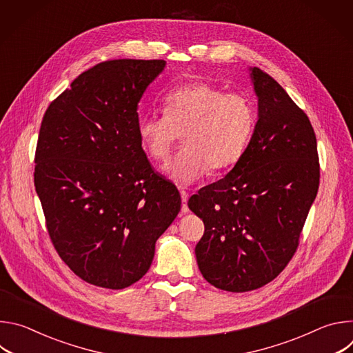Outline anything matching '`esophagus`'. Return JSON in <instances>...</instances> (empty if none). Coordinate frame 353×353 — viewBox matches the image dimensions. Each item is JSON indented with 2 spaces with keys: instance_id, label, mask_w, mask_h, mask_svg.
Listing matches in <instances>:
<instances>
[{
  "instance_id": "34e87169",
  "label": "esophagus",
  "mask_w": 353,
  "mask_h": 353,
  "mask_svg": "<svg viewBox=\"0 0 353 353\" xmlns=\"http://www.w3.org/2000/svg\"><path fill=\"white\" fill-rule=\"evenodd\" d=\"M180 195H181V203H183V205H181V212H183V214H187V212H188V205H187L188 192L184 191V190H181V191H180Z\"/></svg>"
}]
</instances>
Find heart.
<instances>
[{
	"mask_svg": "<svg viewBox=\"0 0 353 353\" xmlns=\"http://www.w3.org/2000/svg\"><path fill=\"white\" fill-rule=\"evenodd\" d=\"M162 116L143 117L138 137L145 154L155 162L165 161L184 137V149L163 170L179 185H190L210 169L221 173L244 155L256 128V109L240 92H226L196 81L168 93Z\"/></svg>",
	"mask_w": 353,
	"mask_h": 353,
	"instance_id": "1",
	"label": "heart"
}]
</instances>
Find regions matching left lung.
Segmentation results:
<instances>
[{
	"mask_svg": "<svg viewBox=\"0 0 353 353\" xmlns=\"http://www.w3.org/2000/svg\"><path fill=\"white\" fill-rule=\"evenodd\" d=\"M259 121L241 159L201 188L188 208L203 219L198 268L215 288L248 292L275 279L294 256L320 184L307 114L267 72L251 68Z\"/></svg>",
	"mask_w": 353,
	"mask_h": 353,
	"instance_id": "left-lung-1",
	"label": "left lung"
}]
</instances>
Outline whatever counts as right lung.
<instances>
[{
    "label": "right lung",
    "instance_id": "obj_1",
    "mask_svg": "<svg viewBox=\"0 0 353 353\" xmlns=\"http://www.w3.org/2000/svg\"><path fill=\"white\" fill-rule=\"evenodd\" d=\"M163 60H110L82 72L47 108L34 187L56 251L88 283L139 281L155 243L180 212L176 185L150 166L138 137V102Z\"/></svg>",
    "mask_w": 353,
    "mask_h": 353
}]
</instances>
